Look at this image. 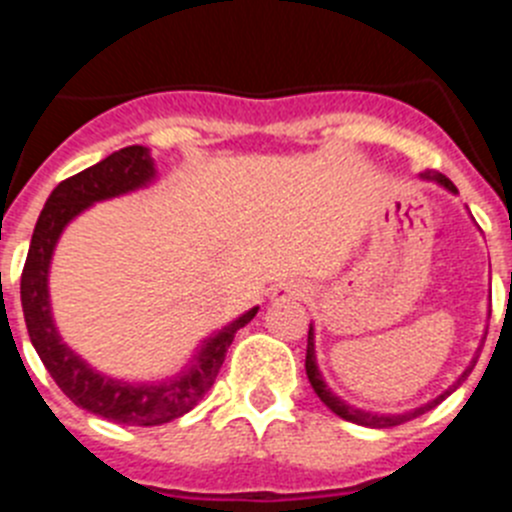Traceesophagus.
Here are the masks:
<instances>
[{
	"label": "esophagus",
	"mask_w": 512,
	"mask_h": 512,
	"mask_svg": "<svg viewBox=\"0 0 512 512\" xmlns=\"http://www.w3.org/2000/svg\"><path fill=\"white\" fill-rule=\"evenodd\" d=\"M287 297H300V289H297L295 284H279V287L274 289V295H271V300L282 302V300H287Z\"/></svg>",
	"instance_id": "1"
}]
</instances>
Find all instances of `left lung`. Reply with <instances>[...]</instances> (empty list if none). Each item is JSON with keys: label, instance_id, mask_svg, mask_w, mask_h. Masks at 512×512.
Wrapping results in <instances>:
<instances>
[{"label": "left lung", "instance_id": "left-lung-1", "mask_svg": "<svg viewBox=\"0 0 512 512\" xmlns=\"http://www.w3.org/2000/svg\"><path fill=\"white\" fill-rule=\"evenodd\" d=\"M420 176H423V179H431V182H436V184H441V187H446V189H449V192H456L454 182H451V179H446V176H443V174H431V171H425V174H420ZM472 364H477V361H472ZM305 369H307V379H310L315 395H318L320 400H323L325 405H328V408L338 415V418L348 420V423L366 425V428H392V425L408 423V420H413V418H418V415L428 413V410H433V408H436V405H441V402L446 400V397H449L451 392H454L456 387H459V384L464 382V379L469 377V372H472V366H469L467 372L461 374V377L456 379V382L451 384L449 390L443 392V395H438L436 400H431V402H425V405H420V408L410 410V413L379 415V413H369V410L351 408V405H346V402H343L341 397H336V395H333V392L328 390V384L323 382V374H320V369H318V361H315V336H312V325H310V330H307Z\"/></svg>", "mask_w": 512, "mask_h": 512}]
</instances>
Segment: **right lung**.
I'll return each mask as SVG.
<instances>
[{
	"label": "right lung",
	"instance_id": "1",
	"mask_svg": "<svg viewBox=\"0 0 512 512\" xmlns=\"http://www.w3.org/2000/svg\"><path fill=\"white\" fill-rule=\"evenodd\" d=\"M153 176L156 169L148 148L128 146L63 179L51 192L35 223L20 279L27 333L53 382L74 405L122 425H164L189 413L215 384L235 333L251 323L253 315L259 312V307H251L246 315L217 330L215 336L207 338L200 354L184 366V372L158 384H130L104 377L61 341L48 300V269L63 228L94 202L146 187L153 182Z\"/></svg>",
	"mask_w": 512,
	"mask_h": 512
}]
</instances>
